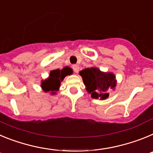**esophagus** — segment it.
<instances>
[{"label": "esophagus", "instance_id": "1", "mask_svg": "<svg viewBox=\"0 0 153 153\" xmlns=\"http://www.w3.org/2000/svg\"><path fill=\"white\" fill-rule=\"evenodd\" d=\"M79 67L78 66V65H74V66H73V70H74L75 73L77 74V73L79 72Z\"/></svg>", "mask_w": 153, "mask_h": 153}]
</instances>
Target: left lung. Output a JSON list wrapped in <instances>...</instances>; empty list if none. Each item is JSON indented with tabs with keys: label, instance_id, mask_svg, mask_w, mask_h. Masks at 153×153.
<instances>
[{
	"label": "left lung",
	"instance_id": "1",
	"mask_svg": "<svg viewBox=\"0 0 153 153\" xmlns=\"http://www.w3.org/2000/svg\"><path fill=\"white\" fill-rule=\"evenodd\" d=\"M79 74L86 90L91 93L93 98H107L109 93L106 91L108 88L113 89L116 86V76L111 73H102L99 69L92 67L81 70Z\"/></svg>",
	"mask_w": 153,
	"mask_h": 153
}]
</instances>
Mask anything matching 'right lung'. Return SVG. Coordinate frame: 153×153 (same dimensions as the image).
<instances>
[{
	"label": "right lung",
	"instance_id": "add662e5",
	"mask_svg": "<svg viewBox=\"0 0 153 153\" xmlns=\"http://www.w3.org/2000/svg\"><path fill=\"white\" fill-rule=\"evenodd\" d=\"M72 69L66 67L63 70H54L51 71L48 79L42 81L41 87L45 92H51L52 94L55 93V91L58 90L60 86V81L67 75L72 74Z\"/></svg>",
	"mask_w": 153,
	"mask_h": 153
}]
</instances>
